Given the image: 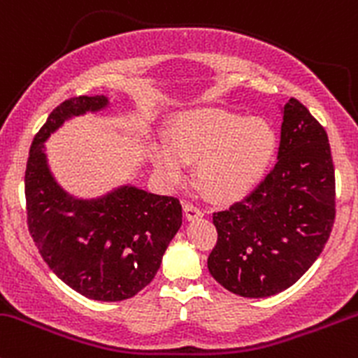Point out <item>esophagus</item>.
Instances as JSON below:
<instances>
[{
	"label": "esophagus",
	"mask_w": 358,
	"mask_h": 358,
	"mask_svg": "<svg viewBox=\"0 0 358 358\" xmlns=\"http://www.w3.org/2000/svg\"><path fill=\"white\" fill-rule=\"evenodd\" d=\"M184 215H186V219H189V220L198 219V217L203 215V210H201L200 205L186 201V203H184Z\"/></svg>",
	"instance_id": "obj_1"
}]
</instances>
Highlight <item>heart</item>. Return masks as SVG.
I'll return each instance as SVG.
<instances>
[{"label": "heart", "mask_w": 358, "mask_h": 358, "mask_svg": "<svg viewBox=\"0 0 358 358\" xmlns=\"http://www.w3.org/2000/svg\"><path fill=\"white\" fill-rule=\"evenodd\" d=\"M172 148H153L157 171L171 182L184 176V162H198V180L213 198L229 200L252 189L278 146L274 127L260 117L224 110L187 113L172 125Z\"/></svg>", "instance_id": "heart-1"}]
</instances>
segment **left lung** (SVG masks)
Returning a JSON list of instances; mask_svg holds the SVG:
<instances>
[{"label":"left lung","mask_w":358,"mask_h":358,"mask_svg":"<svg viewBox=\"0 0 358 358\" xmlns=\"http://www.w3.org/2000/svg\"><path fill=\"white\" fill-rule=\"evenodd\" d=\"M336 215L331 146L307 106L282 108L278 164L243 201L213 213L217 245L208 271L245 298L293 286L322 253Z\"/></svg>","instance_id":"1"}]
</instances>
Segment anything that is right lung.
Instances as JSON below:
<instances>
[{"label":"right lung","mask_w":358,"mask_h":358,"mask_svg":"<svg viewBox=\"0 0 358 358\" xmlns=\"http://www.w3.org/2000/svg\"><path fill=\"white\" fill-rule=\"evenodd\" d=\"M106 105V96H79L65 99L50 113L29 152L25 201L29 233L48 267L83 296L120 301L153 281L182 224V206L178 198L136 186L83 200L55 180L44 141L65 120Z\"/></svg>","instance_id":"right-lung-1"}]
</instances>
